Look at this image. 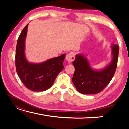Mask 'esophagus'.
Wrapping results in <instances>:
<instances>
[{"instance_id": "esophagus-1", "label": "esophagus", "mask_w": 129, "mask_h": 129, "mask_svg": "<svg viewBox=\"0 0 129 129\" xmlns=\"http://www.w3.org/2000/svg\"><path fill=\"white\" fill-rule=\"evenodd\" d=\"M75 53L73 52H70L69 53H68L66 56V60H67V61H68L69 62H72L73 61L75 60Z\"/></svg>"}]
</instances>
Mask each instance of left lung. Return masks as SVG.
Returning a JSON list of instances; mask_svg holds the SVG:
<instances>
[{
    "instance_id": "obj_1",
    "label": "left lung",
    "mask_w": 129,
    "mask_h": 129,
    "mask_svg": "<svg viewBox=\"0 0 129 129\" xmlns=\"http://www.w3.org/2000/svg\"><path fill=\"white\" fill-rule=\"evenodd\" d=\"M118 53V45H113L112 61L109 66L100 71H93L84 56L76 55L75 60L72 62L75 68L72 81L78 92L83 94H93L103 90L114 75Z\"/></svg>"
}]
</instances>
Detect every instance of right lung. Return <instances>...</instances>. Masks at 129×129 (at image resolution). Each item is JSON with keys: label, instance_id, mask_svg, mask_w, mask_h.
Returning <instances> with one entry per match:
<instances>
[{"label": "right lung", "instance_id": "1", "mask_svg": "<svg viewBox=\"0 0 129 129\" xmlns=\"http://www.w3.org/2000/svg\"><path fill=\"white\" fill-rule=\"evenodd\" d=\"M28 24L25 26L17 41L15 66L16 72L26 88L34 91H43L51 88L57 76L64 68L65 54L41 64H31L25 59V40Z\"/></svg>", "mask_w": 129, "mask_h": 129}]
</instances>
